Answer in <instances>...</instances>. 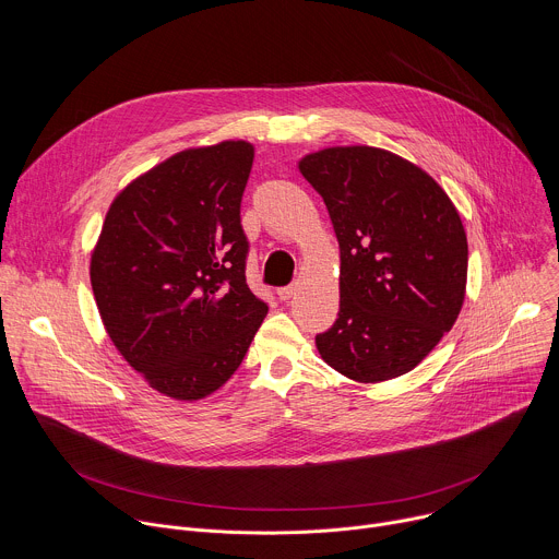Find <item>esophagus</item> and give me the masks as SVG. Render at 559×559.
Segmentation results:
<instances>
[{
  "label": "esophagus",
  "mask_w": 559,
  "mask_h": 559,
  "mask_svg": "<svg viewBox=\"0 0 559 559\" xmlns=\"http://www.w3.org/2000/svg\"><path fill=\"white\" fill-rule=\"evenodd\" d=\"M294 292H296V285H287V287H278V289H276V294H278L281 300H289V298L294 296Z\"/></svg>",
  "instance_id": "1"
}]
</instances>
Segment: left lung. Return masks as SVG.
I'll use <instances>...</instances> for the list:
<instances>
[{"label":"left lung","instance_id":"1","mask_svg":"<svg viewBox=\"0 0 559 559\" xmlns=\"http://www.w3.org/2000/svg\"><path fill=\"white\" fill-rule=\"evenodd\" d=\"M340 243V311L316 335L348 380L378 384L413 370L452 329L465 300L467 237L441 186L376 146H331L298 162Z\"/></svg>","mask_w":559,"mask_h":559}]
</instances>
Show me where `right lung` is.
Returning <instances> with one entry per match:
<instances>
[{"mask_svg":"<svg viewBox=\"0 0 559 559\" xmlns=\"http://www.w3.org/2000/svg\"><path fill=\"white\" fill-rule=\"evenodd\" d=\"M252 159L246 140L170 155L116 195L92 252L107 335L151 389L179 402L222 389L267 313L246 283Z\"/></svg>","mask_w":559,"mask_h":559,"instance_id":"add662e5","label":"right lung"}]
</instances>
